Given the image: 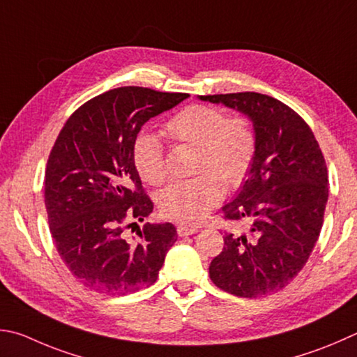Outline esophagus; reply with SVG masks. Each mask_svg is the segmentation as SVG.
Returning <instances> with one entry per match:
<instances>
[{
	"label": "esophagus",
	"mask_w": 357,
	"mask_h": 357,
	"mask_svg": "<svg viewBox=\"0 0 357 357\" xmlns=\"http://www.w3.org/2000/svg\"><path fill=\"white\" fill-rule=\"evenodd\" d=\"M176 231L179 237H184V236L195 234V232H198V228L197 226H190V225H178Z\"/></svg>",
	"instance_id": "esophagus-1"
}]
</instances>
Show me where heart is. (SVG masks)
Segmentation results:
<instances>
[{
    "mask_svg": "<svg viewBox=\"0 0 357 357\" xmlns=\"http://www.w3.org/2000/svg\"><path fill=\"white\" fill-rule=\"evenodd\" d=\"M179 144L197 146L195 172L199 176L174 181L160 193L159 206L167 218L193 223L203 218L223 195V187H237L256 154V134L248 119L226 116L222 109L190 105L164 126ZM132 160L142 179L159 185L168 176L165 148L159 135L140 132L132 145Z\"/></svg>",
    "mask_w": 357,
    "mask_h": 357,
    "instance_id": "heart-1",
    "label": "heart"
}]
</instances>
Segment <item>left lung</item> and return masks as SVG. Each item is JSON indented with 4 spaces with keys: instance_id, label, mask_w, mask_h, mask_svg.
I'll use <instances>...</instances> for the list:
<instances>
[{
    "instance_id": "obj_1",
    "label": "left lung",
    "mask_w": 357,
    "mask_h": 357,
    "mask_svg": "<svg viewBox=\"0 0 357 357\" xmlns=\"http://www.w3.org/2000/svg\"><path fill=\"white\" fill-rule=\"evenodd\" d=\"M252 121L256 154L225 218L243 220L242 234H225L209 265L212 282L231 295L278 291L300 273L319 241L328 203V170L312 129L280 100L256 92L206 95Z\"/></svg>"
}]
</instances>
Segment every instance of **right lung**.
I'll list each match as a JSON object with an SVG mask.
<instances>
[{"label": "right lung", "instance_id": "1", "mask_svg": "<svg viewBox=\"0 0 357 357\" xmlns=\"http://www.w3.org/2000/svg\"><path fill=\"white\" fill-rule=\"evenodd\" d=\"M189 98L146 87H119L76 109L50 153L45 206L63 264L84 287L126 295L156 282L176 242L172 223L144 225L131 243L123 231L153 212L132 160L145 123Z\"/></svg>", "mask_w": 357, "mask_h": 357}]
</instances>
